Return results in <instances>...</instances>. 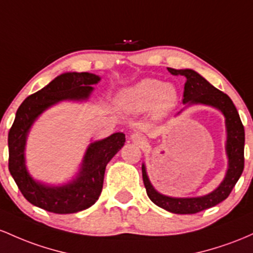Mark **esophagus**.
Wrapping results in <instances>:
<instances>
[{
  "mask_svg": "<svg viewBox=\"0 0 253 253\" xmlns=\"http://www.w3.org/2000/svg\"><path fill=\"white\" fill-rule=\"evenodd\" d=\"M131 140L135 142V143L140 144V146H144L147 143V138L144 137L143 135L140 134V132H135V134L131 135Z\"/></svg>",
  "mask_w": 253,
  "mask_h": 253,
  "instance_id": "34e87169",
  "label": "esophagus"
}]
</instances>
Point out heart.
Instances as JSON below:
<instances>
[{"mask_svg": "<svg viewBox=\"0 0 253 253\" xmlns=\"http://www.w3.org/2000/svg\"><path fill=\"white\" fill-rule=\"evenodd\" d=\"M177 100L178 93L174 87L157 79H144L122 95V103L126 109L142 112L154 107L160 115L171 111Z\"/></svg>", "mask_w": 253, "mask_h": 253, "instance_id": "obj_1", "label": "heart"}]
</instances>
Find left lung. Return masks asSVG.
Returning <instances> with one entry per match:
<instances>
[{
	"mask_svg": "<svg viewBox=\"0 0 253 253\" xmlns=\"http://www.w3.org/2000/svg\"><path fill=\"white\" fill-rule=\"evenodd\" d=\"M172 75L185 76L186 82L184 84L183 103L186 106L190 105H208L215 107L223 113L226 118V153L228 158V169H227L225 179L214 191L201 197H169L161 195L153 188L147 175L146 166L142 165V178L146 186V191L153 203L158 207L174 214H196L206 209L211 208L221 203L228 197L238 179L244 171V146H245V130L241 123L239 113L235 109L233 101L228 95L215 88L206 79L192 69H173L167 68ZM183 111L180 110L178 115Z\"/></svg>",
	"mask_w": 253,
	"mask_h": 253,
	"instance_id": "left-lung-1",
	"label": "left lung"
}]
</instances>
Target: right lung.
Returning <instances> with one entry per match:
<instances>
[{
  "instance_id": "obj_1",
  "label": "right lung",
  "mask_w": 253,
  "mask_h": 253,
  "mask_svg": "<svg viewBox=\"0 0 253 253\" xmlns=\"http://www.w3.org/2000/svg\"><path fill=\"white\" fill-rule=\"evenodd\" d=\"M99 81L100 78L90 73H64L19 106L8 134V167L21 194L33 206L55 214H73L98 201L106 165L126 142L123 132L90 143L75 179L59 186L45 185L31 177L25 164V146L31 126L45 110L63 100H86L93 92L92 84Z\"/></svg>"
}]
</instances>
